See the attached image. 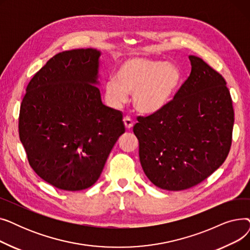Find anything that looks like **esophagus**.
Here are the masks:
<instances>
[{"mask_svg":"<svg viewBox=\"0 0 250 250\" xmlns=\"http://www.w3.org/2000/svg\"><path fill=\"white\" fill-rule=\"evenodd\" d=\"M124 124L127 129H130L134 126V122L132 121V118H130L129 116L124 117Z\"/></svg>","mask_w":250,"mask_h":250,"instance_id":"esophagus-1","label":"esophagus"}]
</instances>
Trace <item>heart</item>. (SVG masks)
<instances>
[{"label":"heart","instance_id":"heart-1","mask_svg":"<svg viewBox=\"0 0 250 250\" xmlns=\"http://www.w3.org/2000/svg\"><path fill=\"white\" fill-rule=\"evenodd\" d=\"M183 82L179 67L146 57H132L118 65L115 76L105 83V94L113 105L133 95V104L142 114H155L173 101Z\"/></svg>","mask_w":250,"mask_h":250}]
</instances>
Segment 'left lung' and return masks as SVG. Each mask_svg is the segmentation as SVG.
I'll use <instances>...</instances> for the list:
<instances>
[{
    "mask_svg": "<svg viewBox=\"0 0 250 250\" xmlns=\"http://www.w3.org/2000/svg\"><path fill=\"white\" fill-rule=\"evenodd\" d=\"M162 111L138 117L134 134L144 172L162 189L183 190L208 178L229 154L234 110L225 79L201 58Z\"/></svg>",
    "mask_w": 250,
    "mask_h": 250,
    "instance_id": "obj_1",
    "label": "left lung"
}]
</instances>
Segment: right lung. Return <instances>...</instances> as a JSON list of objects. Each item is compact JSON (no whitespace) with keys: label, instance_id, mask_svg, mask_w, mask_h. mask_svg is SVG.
Wrapping results in <instances>:
<instances>
[{"label":"right lung","instance_id":"right-lung-1","mask_svg":"<svg viewBox=\"0 0 250 250\" xmlns=\"http://www.w3.org/2000/svg\"><path fill=\"white\" fill-rule=\"evenodd\" d=\"M100 55L60 52L33 76L21 102L19 137L28 162L62 190L93 186L125 130L123 113L105 106L96 87Z\"/></svg>","mask_w":250,"mask_h":250}]
</instances>
